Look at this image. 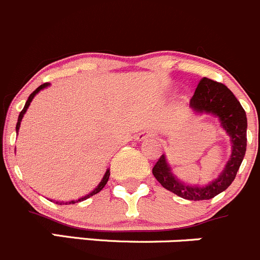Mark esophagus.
Segmentation results:
<instances>
[{
	"label": "esophagus",
	"instance_id": "esophagus-1",
	"mask_svg": "<svg viewBox=\"0 0 260 260\" xmlns=\"http://www.w3.org/2000/svg\"><path fill=\"white\" fill-rule=\"evenodd\" d=\"M148 138H150V134H148V133H141V134H139L138 136H136V140L143 141V140H146V139H148Z\"/></svg>",
	"mask_w": 260,
	"mask_h": 260
}]
</instances>
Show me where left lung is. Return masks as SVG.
Wrapping results in <instances>:
<instances>
[{"mask_svg":"<svg viewBox=\"0 0 260 260\" xmlns=\"http://www.w3.org/2000/svg\"><path fill=\"white\" fill-rule=\"evenodd\" d=\"M194 114H209L217 117L220 126L230 138L231 154L225 167L215 179L207 184H188L182 182L172 172L166 154L159 158L153 168L156 181L177 196L191 201L214 199L225 191L235 179L246 150V114L233 92L222 83L202 78L189 101Z\"/></svg>","mask_w":260,"mask_h":260,"instance_id":"obj_1","label":"left lung"}]
</instances>
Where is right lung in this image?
I'll return each mask as SVG.
<instances>
[{"mask_svg":"<svg viewBox=\"0 0 260 260\" xmlns=\"http://www.w3.org/2000/svg\"><path fill=\"white\" fill-rule=\"evenodd\" d=\"M49 86H50V83H44V84H42V86H39V87H38V88L35 89V91L32 92L31 94H30V96H29V99H27V101H26V104H25L24 109H22V111L20 112V115H19V119H17V124H16V133H19V129H20V124H21V121H22V117H24V115L26 114V111H27V109H29L30 104H31L32 99H34V97L37 96V94L39 93L40 91H42V89L46 88V87H49ZM109 177H110V169H106V172H105V174H104V178L101 179V182H100V183H99V186H97L96 188L93 189V191H91V192H89V193H87L86 196L81 197V199H78V200H73V201H68V202H60V205H61V204H63V205H71V204H76V202H81V201H84V200L89 199V197H92V196H93V194H97V193H99L100 191H101L102 188H104L105 186H106L107 181H109ZM55 204H58V202H55Z\"/></svg>","mask_w":260,"mask_h":260,"instance_id":"1","label":"right lung"}]
</instances>
